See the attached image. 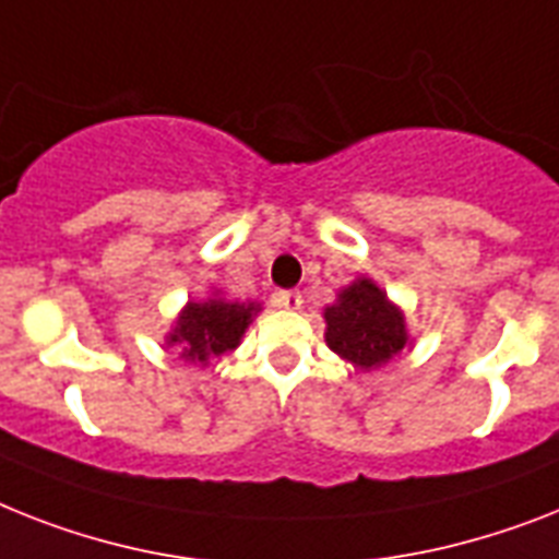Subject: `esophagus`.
<instances>
[{
	"label": "esophagus",
	"mask_w": 559,
	"mask_h": 559,
	"mask_svg": "<svg viewBox=\"0 0 559 559\" xmlns=\"http://www.w3.org/2000/svg\"><path fill=\"white\" fill-rule=\"evenodd\" d=\"M272 304L281 307V310H298L301 307V293L298 289H278L272 295Z\"/></svg>",
	"instance_id": "obj_1"
}]
</instances>
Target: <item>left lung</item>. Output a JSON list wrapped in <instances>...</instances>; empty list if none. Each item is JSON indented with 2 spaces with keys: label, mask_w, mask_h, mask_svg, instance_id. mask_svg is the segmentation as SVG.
<instances>
[{
  "label": "left lung",
  "mask_w": 559,
  "mask_h": 559,
  "mask_svg": "<svg viewBox=\"0 0 559 559\" xmlns=\"http://www.w3.org/2000/svg\"><path fill=\"white\" fill-rule=\"evenodd\" d=\"M326 344L361 370L384 365L405 350L407 333L402 312L370 281H356L326 307Z\"/></svg>",
  "instance_id": "8db88e82"
}]
</instances>
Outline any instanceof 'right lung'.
Returning a JSON list of instances; mask_svg holds the SVG:
<instances>
[{
  "label": "right lung",
  "mask_w": 559,
  "mask_h": 559,
  "mask_svg": "<svg viewBox=\"0 0 559 559\" xmlns=\"http://www.w3.org/2000/svg\"><path fill=\"white\" fill-rule=\"evenodd\" d=\"M252 312H258V304H233L221 298L189 304L169 342L183 347V358L206 365L209 358L224 356L226 350L238 347Z\"/></svg>",
  "instance_id": "right-lung-1"
}]
</instances>
